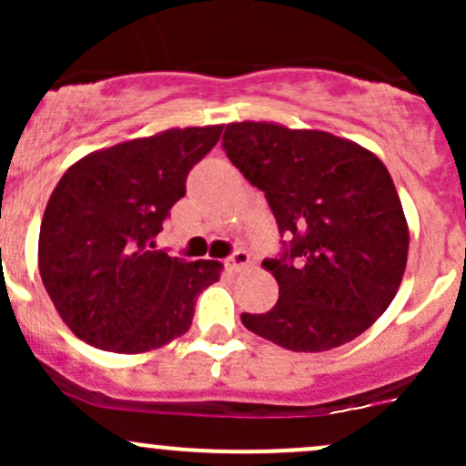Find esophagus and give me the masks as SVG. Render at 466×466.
I'll return each mask as SVG.
<instances>
[{
  "label": "esophagus",
  "mask_w": 466,
  "mask_h": 466,
  "mask_svg": "<svg viewBox=\"0 0 466 466\" xmlns=\"http://www.w3.org/2000/svg\"><path fill=\"white\" fill-rule=\"evenodd\" d=\"M225 266H228L229 270H234V272L243 270V268L250 266V255H248L246 250H237L232 257H228V261H225Z\"/></svg>",
  "instance_id": "34e87169"
}]
</instances>
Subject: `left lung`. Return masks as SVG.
Returning a JSON list of instances; mask_svg holds the SVG:
<instances>
[{
  "label": "left lung",
  "mask_w": 466,
  "mask_h": 466,
  "mask_svg": "<svg viewBox=\"0 0 466 466\" xmlns=\"http://www.w3.org/2000/svg\"><path fill=\"white\" fill-rule=\"evenodd\" d=\"M223 148L293 234L279 259L263 261L279 299L243 313L246 329L290 351H327L372 327L401 286L410 243L385 164L350 139L272 121L228 124Z\"/></svg>",
  "instance_id": "1"
}]
</instances>
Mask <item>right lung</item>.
<instances>
[{
	"label": "right lung",
	"mask_w": 466,
	"mask_h": 466,
	"mask_svg": "<svg viewBox=\"0 0 466 466\" xmlns=\"http://www.w3.org/2000/svg\"><path fill=\"white\" fill-rule=\"evenodd\" d=\"M220 133L168 128L94 150L60 177L42 216L37 268L58 316L87 345L142 354L189 331L196 298L223 263L177 259L153 250V238Z\"/></svg>",
	"instance_id": "1"
}]
</instances>
